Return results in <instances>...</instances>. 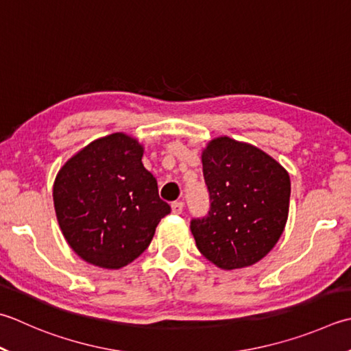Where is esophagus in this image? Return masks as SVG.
<instances>
[{"label": "esophagus", "instance_id": "1", "mask_svg": "<svg viewBox=\"0 0 351 351\" xmlns=\"http://www.w3.org/2000/svg\"><path fill=\"white\" fill-rule=\"evenodd\" d=\"M182 210H184V202L176 201L171 204V213H173V215H181Z\"/></svg>", "mask_w": 351, "mask_h": 351}]
</instances>
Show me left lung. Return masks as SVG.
Listing matches in <instances>:
<instances>
[{"instance_id":"8db88e82","label":"left lung","mask_w":351,"mask_h":351,"mask_svg":"<svg viewBox=\"0 0 351 351\" xmlns=\"http://www.w3.org/2000/svg\"><path fill=\"white\" fill-rule=\"evenodd\" d=\"M201 158L211 208L191 221L197 250L225 271L260 262L285 231L289 173L262 149L225 135L208 141Z\"/></svg>"}]
</instances>
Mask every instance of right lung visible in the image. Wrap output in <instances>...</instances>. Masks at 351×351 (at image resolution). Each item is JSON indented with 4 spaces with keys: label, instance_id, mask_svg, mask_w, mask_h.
Listing matches in <instances>:
<instances>
[{
    "label": "right lung",
    "instance_id": "obj_1",
    "mask_svg": "<svg viewBox=\"0 0 351 351\" xmlns=\"http://www.w3.org/2000/svg\"><path fill=\"white\" fill-rule=\"evenodd\" d=\"M143 154L138 140L115 132L82 147L58 171L53 202L60 231L89 265L120 269L132 263L170 213Z\"/></svg>",
    "mask_w": 351,
    "mask_h": 351
}]
</instances>
